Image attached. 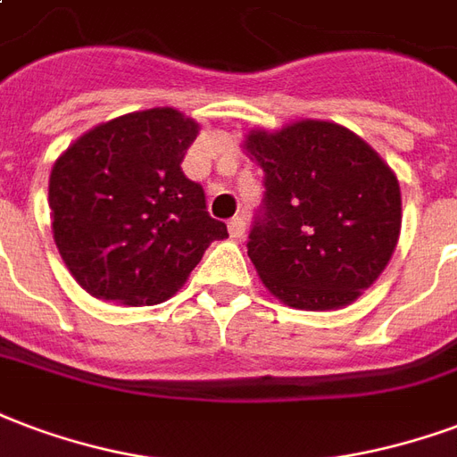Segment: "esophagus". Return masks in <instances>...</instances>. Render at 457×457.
Listing matches in <instances>:
<instances>
[{
  "mask_svg": "<svg viewBox=\"0 0 457 457\" xmlns=\"http://www.w3.org/2000/svg\"><path fill=\"white\" fill-rule=\"evenodd\" d=\"M228 229H229V235H232V237L242 239V237H245V232H246V220L242 218V215H235V218L228 222Z\"/></svg>",
  "mask_w": 457,
  "mask_h": 457,
  "instance_id": "34e87169",
  "label": "esophagus"
}]
</instances>
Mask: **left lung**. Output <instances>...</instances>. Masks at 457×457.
Segmentation results:
<instances>
[{
    "label": "left lung",
    "mask_w": 457,
    "mask_h": 457,
    "mask_svg": "<svg viewBox=\"0 0 457 457\" xmlns=\"http://www.w3.org/2000/svg\"><path fill=\"white\" fill-rule=\"evenodd\" d=\"M242 147L263 169V215L246 254L273 297L295 310H339L390 263L402 229L390 164L332 120L254 128Z\"/></svg>",
    "instance_id": "8db88e82"
}]
</instances>
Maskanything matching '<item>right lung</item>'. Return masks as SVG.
I'll list each match as a JSON object with an SVG mask.
<instances>
[{"label": "right lung", "mask_w": 457, "mask_h": 457, "mask_svg": "<svg viewBox=\"0 0 457 457\" xmlns=\"http://www.w3.org/2000/svg\"><path fill=\"white\" fill-rule=\"evenodd\" d=\"M201 125L169 106L133 111L77 137L53 164L50 220L67 271L89 295L160 305L228 225L181 171Z\"/></svg>", "instance_id": "1"}]
</instances>
